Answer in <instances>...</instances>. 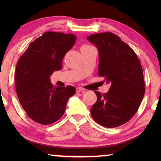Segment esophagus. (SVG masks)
Listing matches in <instances>:
<instances>
[{
  "mask_svg": "<svg viewBox=\"0 0 161 161\" xmlns=\"http://www.w3.org/2000/svg\"><path fill=\"white\" fill-rule=\"evenodd\" d=\"M76 92H81V93H85V92H86V89H83V88H82V87H77Z\"/></svg>",
  "mask_w": 161,
  "mask_h": 161,
  "instance_id": "1",
  "label": "esophagus"
}]
</instances>
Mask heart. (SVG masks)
Here are the masks:
<instances>
[{
  "label": "heart",
  "mask_w": 161,
  "mask_h": 161,
  "mask_svg": "<svg viewBox=\"0 0 161 161\" xmlns=\"http://www.w3.org/2000/svg\"><path fill=\"white\" fill-rule=\"evenodd\" d=\"M91 47V46H89V45H83L82 47H81V50H83V49H86V48H89V47Z\"/></svg>",
  "instance_id": "b5f03b06"
}]
</instances>
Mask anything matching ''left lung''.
Instances as JSON below:
<instances>
[{
	"label": "left lung",
	"mask_w": 161,
	"mask_h": 161,
	"mask_svg": "<svg viewBox=\"0 0 161 161\" xmlns=\"http://www.w3.org/2000/svg\"><path fill=\"white\" fill-rule=\"evenodd\" d=\"M97 47L98 75L111 87L107 93L94 92L97 100L92 105V118L105 127L124 125L138 111L144 97L145 84L137 55L119 37L111 32L87 37Z\"/></svg>",
	"instance_id": "obj_1"
}]
</instances>
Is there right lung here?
<instances>
[{
	"mask_svg": "<svg viewBox=\"0 0 161 161\" xmlns=\"http://www.w3.org/2000/svg\"><path fill=\"white\" fill-rule=\"evenodd\" d=\"M75 35L47 31L28 46L17 62L15 87L19 101L27 115L47 125L64 113L69 97L75 94L72 86L53 87L50 75L62 67L65 54L73 47Z\"/></svg>",
	"mask_w": 161,
	"mask_h": 161,
	"instance_id": "1",
	"label": "right lung"
}]
</instances>
